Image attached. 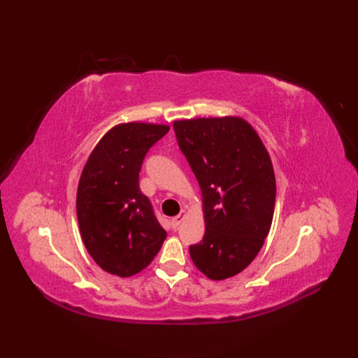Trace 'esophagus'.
Returning <instances> with one entry per match:
<instances>
[{"instance_id": "34e87169", "label": "esophagus", "mask_w": 358, "mask_h": 358, "mask_svg": "<svg viewBox=\"0 0 358 358\" xmlns=\"http://www.w3.org/2000/svg\"><path fill=\"white\" fill-rule=\"evenodd\" d=\"M185 217H186V210H182V211H180V214H179V215H176V217H173V218H172V221H170V223H172V226H173V227H178V226L182 223Z\"/></svg>"}]
</instances>
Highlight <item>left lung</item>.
I'll return each mask as SVG.
<instances>
[{"label":"left lung","mask_w":358,"mask_h":358,"mask_svg":"<svg viewBox=\"0 0 358 358\" xmlns=\"http://www.w3.org/2000/svg\"><path fill=\"white\" fill-rule=\"evenodd\" d=\"M178 145L199 183L206 233L189 246L213 281L242 272L259 253L275 208V173L258 132L242 116L179 119Z\"/></svg>","instance_id":"obj_1"}]
</instances>
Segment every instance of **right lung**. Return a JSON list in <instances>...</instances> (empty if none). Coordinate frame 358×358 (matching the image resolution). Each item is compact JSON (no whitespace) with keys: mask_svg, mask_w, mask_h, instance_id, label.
I'll list each match as a JSON object with an SVG mask.
<instances>
[{"mask_svg":"<svg viewBox=\"0 0 358 358\" xmlns=\"http://www.w3.org/2000/svg\"><path fill=\"white\" fill-rule=\"evenodd\" d=\"M169 128L141 121L117 124L83 167L76 201L81 239L93 261L112 275L138 274L167 236L140 191L138 176L145 152Z\"/></svg>","mask_w":358,"mask_h":358,"instance_id":"add662e5","label":"right lung"}]
</instances>
